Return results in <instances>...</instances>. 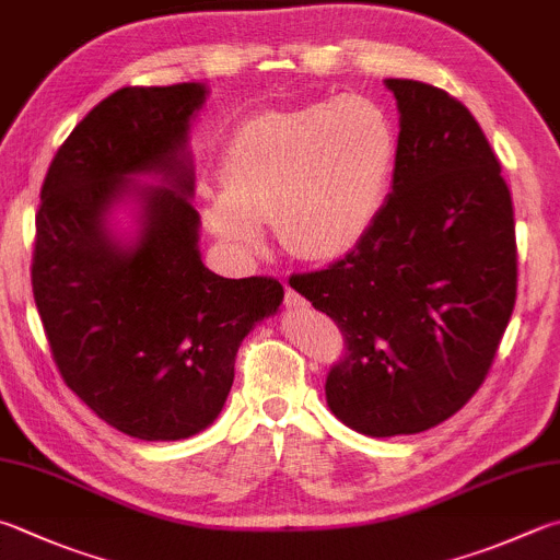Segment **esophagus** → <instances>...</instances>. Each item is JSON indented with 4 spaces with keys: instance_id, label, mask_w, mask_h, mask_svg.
<instances>
[{
    "instance_id": "obj_1",
    "label": "esophagus",
    "mask_w": 560,
    "mask_h": 560,
    "mask_svg": "<svg viewBox=\"0 0 560 560\" xmlns=\"http://www.w3.org/2000/svg\"><path fill=\"white\" fill-rule=\"evenodd\" d=\"M284 304H288L290 310H307L310 302L302 298L300 292H294L292 288H288V292H284Z\"/></svg>"
}]
</instances>
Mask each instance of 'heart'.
<instances>
[{
	"label": "heart",
	"mask_w": 560,
	"mask_h": 560,
	"mask_svg": "<svg viewBox=\"0 0 560 560\" xmlns=\"http://www.w3.org/2000/svg\"><path fill=\"white\" fill-rule=\"evenodd\" d=\"M395 155L393 116L363 94L262 112L229 136L199 217L236 256H256L272 221L294 256L339 258L375 226Z\"/></svg>",
	"instance_id": "heart-1"
}]
</instances>
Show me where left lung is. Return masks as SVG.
I'll return each mask as SVG.
<instances>
[{
	"label": "left lung",
	"instance_id": "left-lung-1",
	"mask_svg": "<svg viewBox=\"0 0 560 560\" xmlns=\"http://www.w3.org/2000/svg\"><path fill=\"white\" fill-rule=\"evenodd\" d=\"M399 109L393 192L375 226L290 284L339 324L326 402L368 436L419 434L478 393L516 300L510 187L466 104L385 80Z\"/></svg>",
	"mask_w": 560,
	"mask_h": 560
}]
</instances>
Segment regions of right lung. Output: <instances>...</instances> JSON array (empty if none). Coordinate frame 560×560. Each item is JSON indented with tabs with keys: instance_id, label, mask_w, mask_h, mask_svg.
Masks as SVG:
<instances>
[{
	"instance_id": "obj_1",
	"label": "right lung",
	"mask_w": 560,
	"mask_h": 560,
	"mask_svg": "<svg viewBox=\"0 0 560 560\" xmlns=\"http://www.w3.org/2000/svg\"><path fill=\"white\" fill-rule=\"evenodd\" d=\"M205 97L199 82L116 90L72 129L40 187L31 284L52 361L94 415L143 441L212 424L241 341L284 298L276 278L229 280L199 256L185 149ZM129 174H161L164 185ZM124 194L142 202L131 247L106 226Z\"/></svg>"
}]
</instances>
